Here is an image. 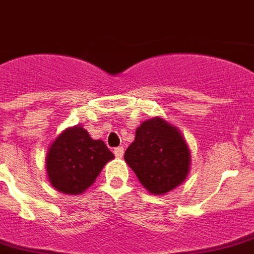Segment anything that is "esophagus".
Masks as SVG:
<instances>
[{
  "label": "esophagus",
  "mask_w": 254,
  "mask_h": 254,
  "mask_svg": "<svg viewBox=\"0 0 254 254\" xmlns=\"http://www.w3.org/2000/svg\"><path fill=\"white\" fill-rule=\"evenodd\" d=\"M114 154H116V157L121 158L124 156V148L123 146H119V148L114 149Z\"/></svg>",
  "instance_id": "1"
}]
</instances>
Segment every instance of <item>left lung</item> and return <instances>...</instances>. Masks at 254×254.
<instances>
[{"mask_svg": "<svg viewBox=\"0 0 254 254\" xmlns=\"http://www.w3.org/2000/svg\"><path fill=\"white\" fill-rule=\"evenodd\" d=\"M124 157L153 194H164L183 183L190 162L181 133L158 117L137 127L134 142L129 145Z\"/></svg>", "mask_w": 254, "mask_h": 254, "instance_id": "obj_1", "label": "left lung"}]
</instances>
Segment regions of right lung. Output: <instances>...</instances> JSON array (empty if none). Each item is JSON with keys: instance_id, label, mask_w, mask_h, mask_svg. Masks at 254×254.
I'll return each mask as SVG.
<instances>
[{"instance_id": "right-lung-1", "label": "right lung", "mask_w": 254, "mask_h": 254, "mask_svg": "<svg viewBox=\"0 0 254 254\" xmlns=\"http://www.w3.org/2000/svg\"><path fill=\"white\" fill-rule=\"evenodd\" d=\"M113 157L104 141L92 140L84 127H70L49 148L46 157L49 181L57 190L78 194L94 183Z\"/></svg>"}]
</instances>
